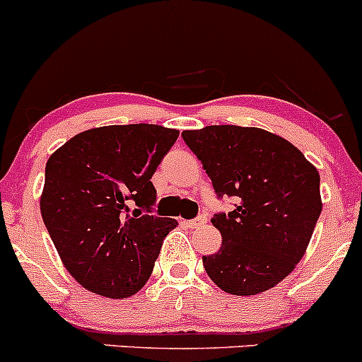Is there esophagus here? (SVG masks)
Listing matches in <instances>:
<instances>
[{
  "instance_id": "esophagus-1",
  "label": "esophagus",
  "mask_w": 362,
  "mask_h": 362,
  "mask_svg": "<svg viewBox=\"0 0 362 362\" xmlns=\"http://www.w3.org/2000/svg\"><path fill=\"white\" fill-rule=\"evenodd\" d=\"M206 221H208V216L206 214H201V216H197L196 220H190V221H185V225L189 226V228H197V226L204 225Z\"/></svg>"
}]
</instances>
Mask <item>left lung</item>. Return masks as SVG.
Returning a JSON list of instances; mask_svg holds the SVG:
<instances>
[{
  "label": "left lung",
  "mask_w": 362,
  "mask_h": 362,
  "mask_svg": "<svg viewBox=\"0 0 362 362\" xmlns=\"http://www.w3.org/2000/svg\"><path fill=\"white\" fill-rule=\"evenodd\" d=\"M218 197L233 211L211 218L221 233L216 254L202 257L221 291L256 296L280 284L303 259L321 213L320 173L287 139L239 125L184 130Z\"/></svg>",
  "instance_id": "8db88e82"
}]
</instances>
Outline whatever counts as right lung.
<instances>
[{"label": "right lung", "instance_id": "1", "mask_svg": "<svg viewBox=\"0 0 362 362\" xmlns=\"http://www.w3.org/2000/svg\"><path fill=\"white\" fill-rule=\"evenodd\" d=\"M178 130L108 125L66 141L46 163L41 214L62 263L82 287L110 299L141 291L173 218L148 214L153 178Z\"/></svg>", "mask_w": 362, "mask_h": 362}]
</instances>
